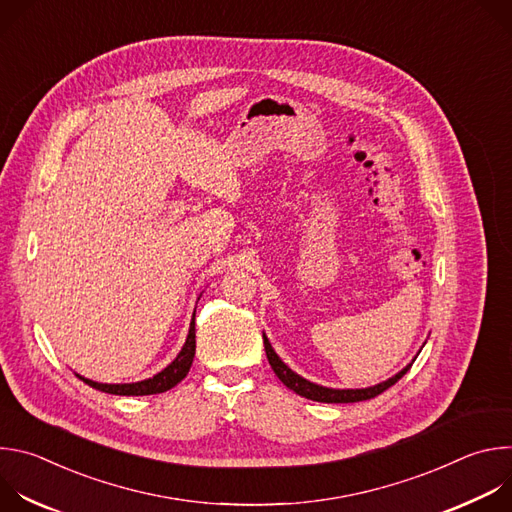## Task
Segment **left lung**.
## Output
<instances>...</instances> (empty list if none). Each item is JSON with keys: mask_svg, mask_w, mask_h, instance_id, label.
Here are the masks:
<instances>
[{"mask_svg": "<svg viewBox=\"0 0 512 512\" xmlns=\"http://www.w3.org/2000/svg\"><path fill=\"white\" fill-rule=\"evenodd\" d=\"M263 344H265L267 360H269V364H271L273 373L277 375V379H279L287 389H291V391L302 395V397H306V399L318 401V403H356V401L373 399V397L381 395L383 391H387L389 387H393V385L411 369V364L415 362L417 354L421 352V350H419V352L415 354V358L407 364L405 369H401L397 375H393L391 379H387V381H383V383H379V385L364 387V389H332V387H322V385H318V383H312V381H308V379L300 377L298 373L291 371V369L287 367V364L277 356V352L273 350V346H271L269 338L265 336V332H263ZM423 344H425V342H423Z\"/></svg>", "mask_w": 512, "mask_h": 512, "instance_id": "8db88e82", "label": "left lung"}]
</instances>
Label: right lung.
I'll return each instance as SVG.
<instances>
[{
	"label": "right lung",
	"instance_id": "obj_1",
	"mask_svg": "<svg viewBox=\"0 0 512 512\" xmlns=\"http://www.w3.org/2000/svg\"><path fill=\"white\" fill-rule=\"evenodd\" d=\"M200 300V298H198ZM196 312V310H194ZM194 352H196V332H194V318L190 322V330L186 336V342L182 346V350L178 352V356L168 364L164 371H160L158 375H154L152 379L145 381H137V383H117V385H109V383H97L91 379H85L81 375H77L83 383H87L89 387L103 391V393H111V395H131V397H139V395H156V393H164L172 387H176L190 371L192 360H194Z\"/></svg>",
	"mask_w": 512,
	"mask_h": 512
}]
</instances>
